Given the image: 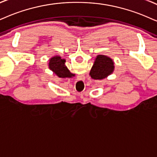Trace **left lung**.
Segmentation results:
<instances>
[{"label": "left lung", "mask_w": 157, "mask_h": 157, "mask_svg": "<svg viewBox=\"0 0 157 157\" xmlns=\"http://www.w3.org/2000/svg\"><path fill=\"white\" fill-rule=\"evenodd\" d=\"M114 68L112 59L104 55H98L91 68L90 75L94 80H102L112 73Z\"/></svg>", "instance_id": "left-lung-1"}]
</instances>
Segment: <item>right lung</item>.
Segmentation results:
<instances>
[{
	"instance_id": "add662e5",
	"label": "right lung",
	"mask_w": 157,
	"mask_h": 157,
	"mask_svg": "<svg viewBox=\"0 0 157 157\" xmlns=\"http://www.w3.org/2000/svg\"><path fill=\"white\" fill-rule=\"evenodd\" d=\"M49 68L55 72L59 77H70L72 76L69 69L64 64V59H61L60 56H56L52 57L49 61Z\"/></svg>"
}]
</instances>
